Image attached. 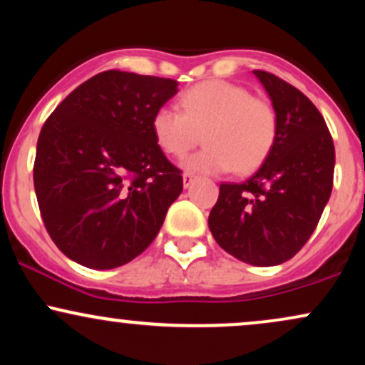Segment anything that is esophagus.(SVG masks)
<instances>
[{
    "instance_id": "obj_1",
    "label": "esophagus",
    "mask_w": 365,
    "mask_h": 365,
    "mask_svg": "<svg viewBox=\"0 0 365 365\" xmlns=\"http://www.w3.org/2000/svg\"><path fill=\"white\" fill-rule=\"evenodd\" d=\"M192 182H194V175L192 173H183V187H190Z\"/></svg>"
}]
</instances>
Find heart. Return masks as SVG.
Segmentation results:
<instances>
[{"label":"heart","mask_w":365,"mask_h":365,"mask_svg":"<svg viewBox=\"0 0 365 365\" xmlns=\"http://www.w3.org/2000/svg\"><path fill=\"white\" fill-rule=\"evenodd\" d=\"M180 108H158L150 130L159 148L175 158L185 156L202 133L206 148L183 163L190 171L223 173L235 168L237 173H249L266 161L278 135L273 104L233 82L195 83L182 92Z\"/></svg>","instance_id":"heart-1"}]
</instances>
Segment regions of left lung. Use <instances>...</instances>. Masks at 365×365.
<instances>
[{"label": "left lung", "instance_id": "obj_1", "mask_svg": "<svg viewBox=\"0 0 365 365\" xmlns=\"http://www.w3.org/2000/svg\"><path fill=\"white\" fill-rule=\"evenodd\" d=\"M254 75L278 115V135L252 177L221 183L209 230L238 261L276 266L299 252L319 223L333 188L334 145L307 96L273 73Z\"/></svg>", "mask_w": 365, "mask_h": 365}]
</instances>
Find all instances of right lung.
<instances>
[{
	"instance_id": "1",
	"label": "right lung",
	"mask_w": 365,
	"mask_h": 365,
	"mask_svg": "<svg viewBox=\"0 0 365 365\" xmlns=\"http://www.w3.org/2000/svg\"><path fill=\"white\" fill-rule=\"evenodd\" d=\"M171 78L108 70L70 92L37 139L34 188L51 240L72 261L113 269L144 252L183 190L150 118Z\"/></svg>"
}]
</instances>
